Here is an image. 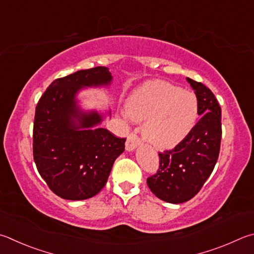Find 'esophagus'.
Listing matches in <instances>:
<instances>
[{
	"label": "esophagus",
	"instance_id": "34e87169",
	"mask_svg": "<svg viewBox=\"0 0 254 254\" xmlns=\"http://www.w3.org/2000/svg\"><path fill=\"white\" fill-rule=\"evenodd\" d=\"M140 144H141V141L139 137L132 133V134L127 136V140L126 142V149H127V151H133V150H135Z\"/></svg>",
	"mask_w": 254,
	"mask_h": 254
}]
</instances>
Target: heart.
Returning <instances> with one entry per match:
<instances>
[{
  "mask_svg": "<svg viewBox=\"0 0 254 254\" xmlns=\"http://www.w3.org/2000/svg\"><path fill=\"white\" fill-rule=\"evenodd\" d=\"M126 113L136 122H144L145 140L161 149L179 144L194 127L197 101L194 94L167 81H150L133 92Z\"/></svg>",
  "mask_w": 254,
  "mask_h": 254,
  "instance_id": "obj_1",
  "label": "heart"
}]
</instances>
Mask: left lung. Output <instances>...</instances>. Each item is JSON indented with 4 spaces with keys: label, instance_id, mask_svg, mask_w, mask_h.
<instances>
[{
    "label": "left lung",
    "instance_id": "1",
    "mask_svg": "<svg viewBox=\"0 0 254 254\" xmlns=\"http://www.w3.org/2000/svg\"><path fill=\"white\" fill-rule=\"evenodd\" d=\"M187 81L194 90L201 119L173 150L159 153L158 172L146 181L155 196L173 204L191 200L201 190L218 161L222 136L221 108L214 94L200 82Z\"/></svg>",
    "mask_w": 254,
    "mask_h": 254
}]
</instances>
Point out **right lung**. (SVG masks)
Masks as SVG:
<instances>
[{
	"instance_id": "right-lung-1",
	"label": "right lung",
	"mask_w": 254,
	"mask_h": 254,
	"mask_svg": "<svg viewBox=\"0 0 254 254\" xmlns=\"http://www.w3.org/2000/svg\"><path fill=\"white\" fill-rule=\"evenodd\" d=\"M109 68L96 66L57 79L35 109L33 156L41 177L55 194L80 201L102 190L127 139L100 127L111 111L82 110L77 94L85 87L109 86Z\"/></svg>"
}]
</instances>
